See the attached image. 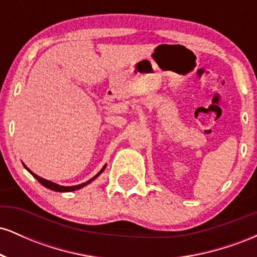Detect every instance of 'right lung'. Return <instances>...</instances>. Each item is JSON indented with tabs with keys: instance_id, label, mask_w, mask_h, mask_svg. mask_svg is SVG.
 Returning a JSON list of instances; mask_svg holds the SVG:
<instances>
[{
	"instance_id": "add662e5",
	"label": "right lung",
	"mask_w": 257,
	"mask_h": 257,
	"mask_svg": "<svg viewBox=\"0 0 257 257\" xmlns=\"http://www.w3.org/2000/svg\"><path fill=\"white\" fill-rule=\"evenodd\" d=\"M24 167L26 168V169H28V172L31 174L32 176H34L35 179L37 180L38 182H40L41 185H43L44 187H47V188H49V190H52V191H55V192H71V191H76V190H79V188H82V187H84V186H87L88 184H90L91 181H93L94 179H96L98 178V176L100 175V174H101L102 172H104L105 170V168H106V166L102 168L101 170H100V172L96 174L95 176H94V178H91L90 180H88L87 182H83V184H81V185H76V186H60V185H58V184H54V182H52V181H49V180H46V179H42V178H40V176L38 175H36V174L35 173H32L30 169H29L28 167L25 166L24 164Z\"/></svg>"
}]
</instances>
